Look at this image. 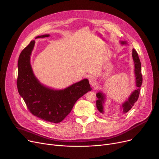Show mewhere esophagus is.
Here are the masks:
<instances>
[{
  "mask_svg": "<svg viewBox=\"0 0 159 159\" xmlns=\"http://www.w3.org/2000/svg\"><path fill=\"white\" fill-rule=\"evenodd\" d=\"M89 84L91 86H95L96 85V84H97L96 80L95 79V78H93V77H90L89 79Z\"/></svg>",
  "mask_w": 159,
  "mask_h": 159,
  "instance_id": "34e87169",
  "label": "esophagus"
}]
</instances>
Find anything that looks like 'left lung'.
<instances>
[{
	"instance_id": "obj_1",
	"label": "left lung",
	"mask_w": 159,
	"mask_h": 159,
	"mask_svg": "<svg viewBox=\"0 0 159 159\" xmlns=\"http://www.w3.org/2000/svg\"><path fill=\"white\" fill-rule=\"evenodd\" d=\"M120 43L122 45H128L126 41H120ZM132 57L134 63V74L135 77V85L137 87V89L133 91L129 96L128 98L122 104L120 105V110H122L123 113H126L129 111L134 104L137 101L139 97L140 87L143 83V75L141 73V64L138 56V53L134 49H132ZM97 100L96 101V106L97 110L100 113L104 114V106L105 104L107 99L106 95L103 93L102 91H100L96 94Z\"/></svg>"
}]
</instances>
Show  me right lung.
Returning a JSON list of instances; mask_svg holds the SVG:
<instances>
[{"label":"right lung","mask_w":159,"mask_h":159,"mask_svg":"<svg viewBox=\"0 0 159 159\" xmlns=\"http://www.w3.org/2000/svg\"><path fill=\"white\" fill-rule=\"evenodd\" d=\"M49 36L46 34L35 39ZM35 43V40H31L19 57L16 82L19 93L33 115L47 122H61L71 112L77 100L91 91V88L88 79L61 89L42 84L33 73L30 62Z\"/></svg>","instance_id":"1"}]
</instances>
